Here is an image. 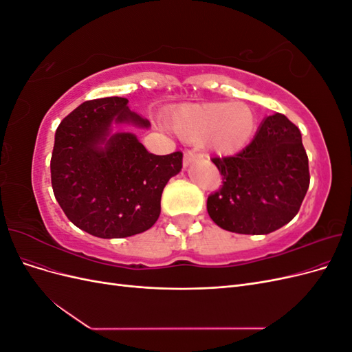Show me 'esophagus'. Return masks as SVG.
<instances>
[{"label":"esophagus","instance_id":"1","mask_svg":"<svg viewBox=\"0 0 352 352\" xmlns=\"http://www.w3.org/2000/svg\"><path fill=\"white\" fill-rule=\"evenodd\" d=\"M197 154L194 151H186L184 155V167L186 168L189 164H192L194 162H197Z\"/></svg>","mask_w":352,"mask_h":352}]
</instances>
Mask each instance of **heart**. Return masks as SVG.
<instances>
[{
    "label": "heart",
    "mask_w": 352,
    "mask_h": 352,
    "mask_svg": "<svg viewBox=\"0 0 352 352\" xmlns=\"http://www.w3.org/2000/svg\"><path fill=\"white\" fill-rule=\"evenodd\" d=\"M170 126L185 142H204L211 153L233 155L252 140L257 114L242 101L189 104L173 113Z\"/></svg>",
    "instance_id": "heart-1"
}]
</instances>
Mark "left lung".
<instances>
[{
    "label": "left lung",
    "instance_id": "obj_1",
    "mask_svg": "<svg viewBox=\"0 0 352 352\" xmlns=\"http://www.w3.org/2000/svg\"><path fill=\"white\" fill-rule=\"evenodd\" d=\"M223 186L207 199L211 220L242 235H267L300 211L310 186L301 132L280 113L267 116L235 157L212 158Z\"/></svg>",
    "mask_w": 352,
    "mask_h": 352
}]
</instances>
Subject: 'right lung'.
Segmentation results:
<instances>
[{"instance_id":"1","label":"right lung","mask_w":352,"mask_h":352,"mask_svg":"<svg viewBox=\"0 0 352 352\" xmlns=\"http://www.w3.org/2000/svg\"><path fill=\"white\" fill-rule=\"evenodd\" d=\"M110 97L80 104L63 119L51 157L56 199L74 226L102 239L127 238L150 229L162 211L163 189L182 168V153L154 155L132 132L150 122Z\"/></svg>"}]
</instances>
